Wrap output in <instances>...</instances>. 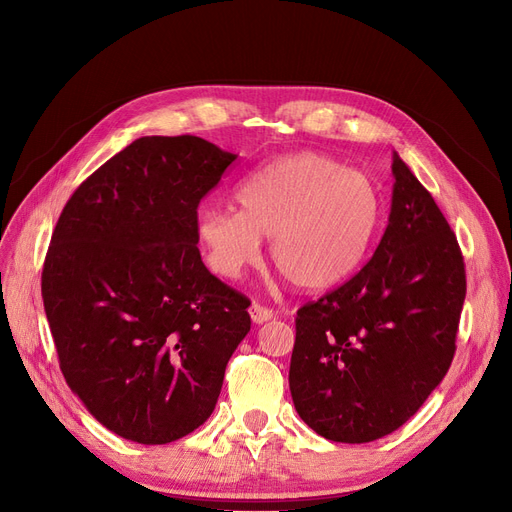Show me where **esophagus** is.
<instances>
[{
  "mask_svg": "<svg viewBox=\"0 0 512 512\" xmlns=\"http://www.w3.org/2000/svg\"><path fill=\"white\" fill-rule=\"evenodd\" d=\"M249 315H251V319H253V324H265V321H270V319L274 317V311L263 307V305H259V303H253V305L249 307Z\"/></svg>",
  "mask_w": 512,
  "mask_h": 512,
  "instance_id": "esophagus-1",
  "label": "esophagus"
}]
</instances>
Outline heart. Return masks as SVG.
<instances>
[{
  "instance_id": "1",
  "label": "heart",
  "mask_w": 512,
  "mask_h": 512,
  "mask_svg": "<svg viewBox=\"0 0 512 512\" xmlns=\"http://www.w3.org/2000/svg\"><path fill=\"white\" fill-rule=\"evenodd\" d=\"M238 211L207 205L197 238L215 274L238 278L261 257L272 236V259L292 284L328 290L365 263L384 220L375 182L340 161L303 151L274 159L234 193Z\"/></svg>"
}]
</instances>
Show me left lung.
<instances>
[{
	"label": "left lung",
	"mask_w": 512,
	"mask_h": 512,
	"mask_svg": "<svg viewBox=\"0 0 512 512\" xmlns=\"http://www.w3.org/2000/svg\"><path fill=\"white\" fill-rule=\"evenodd\" d=\"M386 232L363 270L297 311L288 384L326 440L365 444L407 423L456 351L465 261L440 207L392 157Z\"/></svg>",
	"instance_id": "left-lung-1"
}]
</instances>
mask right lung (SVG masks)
<instances>
[{
	"mask_svg": "<svg viewBox=\"0 0 512 512\" xmlns=\"http://www.w3.org/2000/svg\"><path fill=\"white\" fill-rule=\"evenodd\" d=\"M234 159L191 134L141 137L76 188L53 230L41 294L60 369L126 440L203 425L251 330V301L197 249V207Z\"/></svg>",
	"mask_w": 512,
	"mask_h": 512,
	"instance_id": "1",
	"label": "right lung"
}]
</instances>
